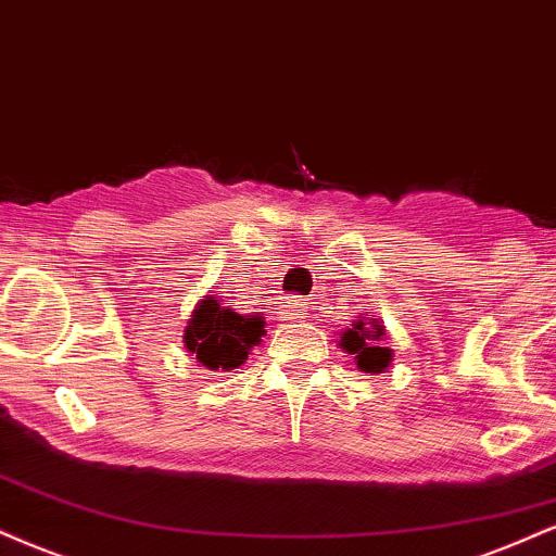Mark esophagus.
Segmentation results:
<instances>
[{
    "mask_svg": "<svg viewBox=\"0 0 556 556\" xmlns=\"http://www.w3.org/2000/svg\"><path fill=\"white\" fill-rule=\"evenodd\" d=\"M300 313H303V303H300V300H290V303H287L285 316L295 318V316H300Z\"/></svg>",
    "mask_w": 556,
    "mask_h": 556,
    "instance_id": "1",
    "label": "esophagus"
}]
</instances>
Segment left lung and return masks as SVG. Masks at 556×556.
I'll return each mask as SVG.
<instances>
[{
  "label": "left lung",
  "instance_id": "obj_1",
  "mask_svg": "<svg viewBox=\"0 0 556 556\" xmlns=\"http://www.w3.org/2000/svg\"><path fill=\"white\" fill-rule=\"evenodd\" d=\"M386 326L383 318L367 316V313H359L357 318L352 320V326L342 331L339 337V346L346 354H352L354 363L363 372H383L386 367L393 363V350L386 346Z\"/></svg>",
  "mask_w": 556,
  "mask_h": 556
}]
</instances>
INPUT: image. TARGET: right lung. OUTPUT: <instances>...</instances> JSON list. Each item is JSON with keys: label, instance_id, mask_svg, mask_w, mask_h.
<instances>
[{"label": "right lung", "instance_id": "1", "mask_svg": "<svg viewBox=\"0 0 556 556\" xmlns=\"http://www.w3.org/2000/svg\"><path fill=\"white\" fill-rule=\"evenodd\" d=\"M264 316H243L217 295H204L193 305L184 326V346L206 370H236L249 359L253 346L266 337Z\"/></svg>", "mask_w": 556, "mask_h": 556}]
</instances>
